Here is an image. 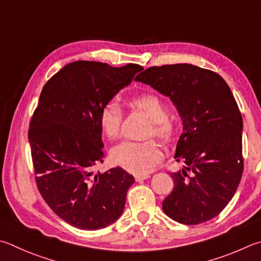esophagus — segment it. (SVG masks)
I'll use <instances>...</instances> for the list:
<instances>
[{
    "label": "esophagus",
    "instance_id": "esophagus-1",
    "mask_svg": "<svg viewBox=\"0 0 261 261\" xmlns=\"http://www.w3.org/2000/svg\"><path fill=\"white\" fill-rule=\"evenodd\" d=\"M150 176L148 173L147 174H136L135 176V179H136V181H143V180H146V179H148Z\"/></svg>",
    "mask_w": 261,
    "mask_h": 261
}]
</instances>
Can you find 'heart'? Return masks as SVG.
Returning <instances> with one entry per match:
<instances>
[{"instance_id":"heart-1","label":"heart","mask_w":261,"mask_h":261,"mask_svg":"<svg viewBox=\"0 0 261 261\" xmlns=\"http://www.w3.org/2000/svg\"><path fill=\"white\" fill-rule=\"evenodd\" d=\"M129 105L143 111L150 117L147 136H155L163 143H169L176 134V122L168 115L167 103L158 94L144 92L132 96ZM123 112L115 100L107 101L99 113V124L108 139L115 140L121 132ZM112 159L126 171L136 174L150 172L158 164L162 154L154 140L125 141L112 151Z\"/></svg>"}]
</instances>
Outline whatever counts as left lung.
Instances as JSON below:
<instances>
[{
    "instance_id": "8db88e82",
    "label": "left lung",
    "mask_w": 261,
    "mask_h": 261,
    "mask_svg": "<svg viewBox=\"0 0 261 261\" xmlns=\"http://www.w3.org/2000/svg\"><path fill=\"white\" fill-rule=\"evenodd\" d=\"M135 80L170 97L182 120L174 159L186 165L171 173L165 215L184 225L217 217L233 198L244 168L242 115L228 84L191 64L153 66Z\"/></svg>"
}]
</instances>
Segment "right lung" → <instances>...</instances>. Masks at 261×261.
<instances>
[{
    "instance_id": "right-lung-1",
    "label": "right lung",
    "mask_w": 261,
    "mask_h": 261,
    "mask_svg": "<svg viewBox=\"0 0 261 261\" xmlns=\"http://www.w3.org/2000/svg\"><path fill=\"white\" fill-rule=\"evenodd\" d=\"M143 67L79 60L42 89L28 129L36 186L57 216L80 229L105 228L122 215L134 176L122 168L100 173L101 107Z\"/></svg>"
}]
</instances>
